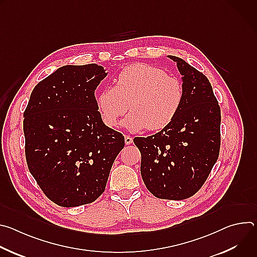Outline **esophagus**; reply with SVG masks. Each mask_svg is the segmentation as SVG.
Returning a JSON list of instances; mask_svg holds the SVG:
<instances>
[{"label":"esophagus","instance_id":"34e87169","mask_svg":"<svg viewBox=\"0 0 257 257\" xmlns=\"http://www.w3.org/2000/svg\"><path fill=\"white\" fill-rule=\"evenodd\" d=\"M132 142H133V138H132L131 136L126 135V136H125V143H126V144H131Z\"/></svg>","mask_w":257,"mask_h":257}]
</instances>
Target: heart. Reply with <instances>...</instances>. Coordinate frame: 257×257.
Instances as JSON below:
<instances>
[{
	"label": "heart",
	"mask_w": 257,
	"mask_h": 257,
	"mask_svg": "<svg viewBox=\"0 0 257 257\" xmlns=\"http://www.w3.org/2000/svg\"><path fill=\"white\" fill-rule=\"evenodd\" d=\"M184 98L181 81L155 66L134 64L125 67L114 87L99 88L95 100L103 123L116 127L119 119L131 112L123 125L132 132L148 128L158 131L176 118Z\"/></svg>",
	"instance_id": "heart-1"
}]
</instances>
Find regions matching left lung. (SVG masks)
Returning <instances> with one entry per match:
<instances>
[{
	"label": "left lung",
	"mask_w": 257,
	"mask_h": 257,
	"mask_svg": "<svg viewBox=\"0 0 257 257\" xmlns=\"http://www.w3.org/2000/svg\"><path fill=\"white\" fill-rule=\"evenodd\" d=\"M168 57L182 75V105L169 126L133 141L146 188L158 198L182 200L201 188L217 161L221 108L205 75L181 58Z\"/></svg>",
	"instance_id": "obj_1"
}]
</instances>
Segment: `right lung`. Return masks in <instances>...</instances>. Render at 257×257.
<instances>
[{"label": "right lung", "instance_id": "right-lung-1", "mask_svg": "<svg viewBox=\"0 0 257 257\" xmlns=\"http://www.w3.org/2000/svg\"><path fill=\"white\" fill-rule=\"evenodd\" d=\"M106 75L96 64L63 66L36 84L23 114L29 172L60 206L97 199L125 145L97 111L94 90Z\"/></svg>", "mask_w": 257, "mask_h": 257}]
</instances>
